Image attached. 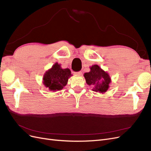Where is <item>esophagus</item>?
<instances>
[{
    "mask_svg": "<svg viewBox=\"0 0 151 151\" xmlns=\"http://www.w3.org/2000/svg\"><path fill=\"white\" fill-rule=\"evenodd\" d=\"M75 75L76 76H81L82 75V72L81 71H79V72H74Z\"/></svg>",
    "mask_w": 151,
    "mask_h": 151,
    "instance_id": "esophagus-1",
    "label": "esophagus"
}]
</instances>
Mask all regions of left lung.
Masks as SVG:
<instances>
[{"instance_id":"left-lung-1","label":"left lung","mask_w":151,"mask_h":151,"mask_svg":"<svg viewBox=\"0 0 151 151\" xmlns=\"http://www.w3.org/2000/svg\"><path fill=\"white\" fill-rule=\"evenodd\" d=\"M90 69V72L85 73L84 75L86 83L92 86V90L96 92L106 93L111 82L109 74L98 65L91 67Z\"/></svg>"}]
</instances>
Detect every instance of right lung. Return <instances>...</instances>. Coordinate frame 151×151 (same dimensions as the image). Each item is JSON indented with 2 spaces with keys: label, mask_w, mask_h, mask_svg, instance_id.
<instances>
[{
  "label": "right lung",
  "mask_w": 151,
  "mask_h": 151,
  "mask_svg": "<svg viewBox=\"0 0 151 151\" xmlns=\"http://www.w3.org/2000/svg\"><path fill=\"white\" fill-rule=\"evenodd\" d=\"M72 76L69 68H62L60 64L55 63L52 67L45 73L43 84L50 91L61 90L67 84L68 79Z\"/></svg>",
  "instance_id": "add662e5"
}]
</instances>
